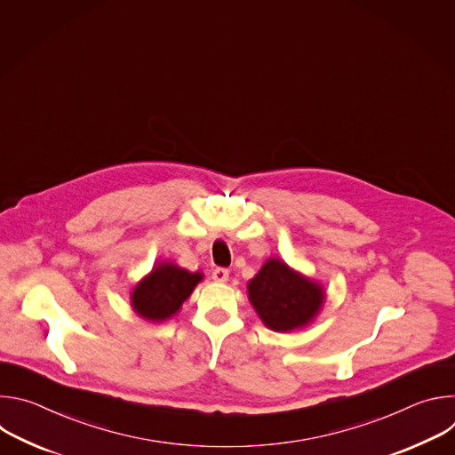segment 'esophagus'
Returning a JSON list of instances; mask_svg holds the SVG:
<instances>
[{
    "label": "esophagus",
    "mask_w": 455,
    "mask_h": 455,
    "mask_svg": "<svg viewBox=\"0 0 455 455\" xmlns=\"http://www.w3.org/2000/svg\"><path fill=\"white\" fill-rule=\"evenodd\" d=\"M212 279H214L216 283H227V281H228V270H227V268H216V270L212 272Z\"/></svg>",
    "instance_id": "esophagus-1"
}]
</instances>
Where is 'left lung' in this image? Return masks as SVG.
<instances>
[{
    "label": "left lung",
    "instance_id": "1",
    "mask_svg": "<svg viewBox=\"0 0 455 455\" xmlns=\"http://www.w3.org/2000/svg\"><path fill=\"white\" fill-rule=\"evenodd\" d=\"M248 299L265 326L277 333L306 328L326 300L320 283L270 257L248 283Z\"/></svg>",
    "mask_w": 455,
    "mask_h": 455
}]
</instances>
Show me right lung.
<instances>
[{"mask_svg": "<svg viewBox=\"0 0 455 455\" xmlns=\"http://www.w3.org/2000/svg\"><path fill=\"white\" fill-rule=\"evenodd\" d=\"M202 279L200 272L160 261L132 291V307L144 320L164 322L180 311Z\"/></svg>", "mask_w": 455, "mask_h": 455, "instance_id": "right-lung-1", "label": "right lung"}]
</instances>
